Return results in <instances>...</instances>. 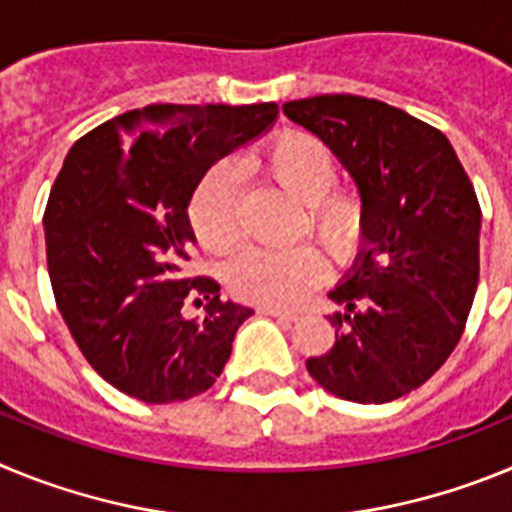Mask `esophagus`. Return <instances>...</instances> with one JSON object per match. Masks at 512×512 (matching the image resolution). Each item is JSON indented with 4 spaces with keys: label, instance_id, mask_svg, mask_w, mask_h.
I'll list each match as a JSON object with an SVG mask.
<instances>
[{
    "label": "esophagus",
    "instance_id": "1",
    "mask_svg": "<svg viewBox=\"0 0 512 512\" xmlns=\"http://www.w3.org/2000/svg\"><path fill=\"white\" fill-rule=\"evenodd\" d=\"M261 315H271V318H277V320H284V323H295L300 315L297 312H289V310H279V307H259Z\"/></svg>",
    "mask_w": 512,
    "mask_h": 512
}]
</instances>
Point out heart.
I'll list each match as a JSON object with an SVG mask.
<instances>
[{
	"mask_svg": "<svg viewBox=\"0 0 512 512\" xmlns=\"http://www.w3.org/2000/svg\"><path fill=\"white\" fill-rule=\"evenodd\" d=\"M243 166L302 205L297 235H312L336 264L361 259L372 238V210L361 192L333 187L338 158L333 148L307 130H279L248 153ZM187 225L194 241L210 253H228L241 241V192L235 174L217 164L194 184L187 202ZM323 253L312 246L289 251L241 253L225 271L230 295L261 307H289L325 279Z\"/></svg>",
	"mask_w": 512,
	"mask_h": 512,
	"instance_id": "heart-1",
	"label": "heart"
}]
</instances>
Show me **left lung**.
<instances>
[{
  "label": "left lung",
  "instance_id": "obj_1",
  "mask_svg": "<svg viewBox=\"0 0 512 512\" xmlns=\"http://www.w3.org/2000/svg\"><path fill=\"white\" fill-rule=\"evenodd\" d=\"M323 138L372 210L369 251L330 292L336 343L307 359L330 395L397 400L449 359L479 282L477 192L449 138L379 99L318 94L282 107Z\"/></svg>",
  "mask_w": 512,
  "mask_h": 512
}]
</instances>
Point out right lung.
I'll use <instances>...</instances> for the list:
<instances>
[{"label":"right lung","mask_w":512,"mask_h":512,"mask_svg":"<svg viewBox=\"0 0 512 512\" xmlns=\"http://www.w3.org/2000/svg\"><path fill=\"white\" fill-rule=\"evenodd\" d=\"M279 107L148 104L71 146L45 205L56 305L94 372L148 405L189 400L223 372L253 310L187 277V202L215 161L271 125ZM206 300V318L183 307Z\"/></svg>","instance_id":"right-lung-1"}]
</instances>
